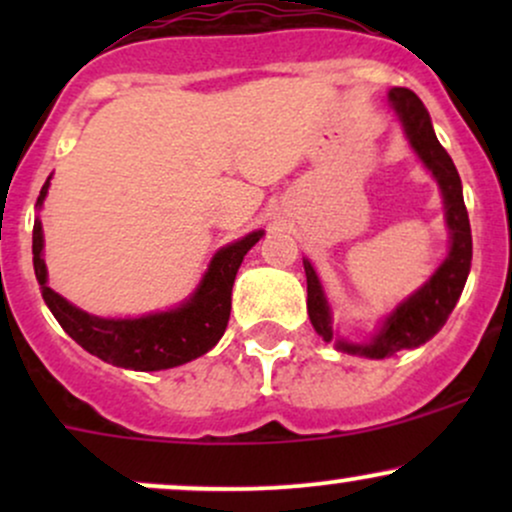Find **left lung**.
Returning a JSON list of instances; mask_svg holds the SVG:
<instances>
[{
	"instance_id": "1",
	"label": "left lung",
	"mask_w": 512,
	"mask_h": 512,
	"mask_svg": "<svg viewBox=\"0 0 512 512\" xmlns=\"http://www.w3.org/2000/svg\"><path fill=\"white\" fill-rule=\"evenodd\" d=\"M387 103L402 122L411 149L419 154L424 166L438 180L445 204V223L450 231V252L436 269V274L385 317L383 327L368 344H349L344 339H334L332 313L325 291H322L313 264L303 260L305 279H308V315L315 332L325 342L334 339L337 349L346 354L368 358L395 356L402 349H416V346L426 344L448 322L452 308L460 301L464 284H467L469 267H472V228H469L467 207L462 199V180L448 151L440 146L436 132H433L431 115L421 98L409 88H392L387 93Z\"/></svg>"
}]
</instances>
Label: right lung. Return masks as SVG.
<instances>
[{"label": "right lung", "instance_id": "1", "mask_svg": "<svg viewBox=\"0 0 512 512\" xmlns=\"http://www.w3.org/2000/svg\"><path fill=\"white\" fill-rule=\"evenodd\" d=\"M48 187L50 178L40 190L38 207L48 195ZM262 236L264 231H252L216 252L197 291L180 308L129 320L88 315L50 289L40 221L33 223V269L55 320L88 354L129 370H166L207 354L223 337L231 317V291L238 267Z\"/></svg>", "mask_w": 512, "mask_h": 512}]
</instances>
